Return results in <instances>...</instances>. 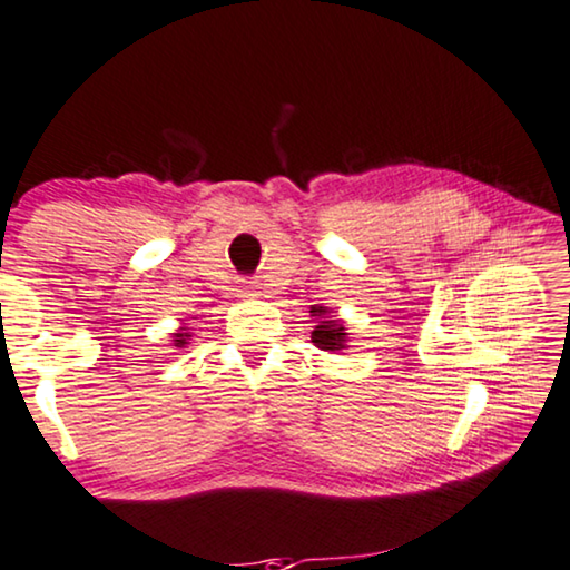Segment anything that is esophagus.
Returning a JSON list of instances; mask_svg holds the SVG:
<instances>
[{"label":"esophagus","instance_id":"34e87169","mask_svg":"<svg viewBox=\"0 0 570 570\" xmlns=\"http://www.w3.org/2000/svg\"><path fill=\"white\" fill-rule=\"evenodd\" d=\"M250 292H253V288H250ZM250 296H255V292H253V294H250Z\"/></svg>","mask_w":570,"mask_h":570}]
</instances>
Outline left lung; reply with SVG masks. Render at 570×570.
<instances>
[{
  "label": "left lung",
  "instance_id": "1",
  "mask_svg": "<svg viewBox=\"0 0 570 570\" xmlns=\"http://www.w3.org/2000/svg\"><path fill=\"white\" fill-rule=\"evenodd\" d=\"M312 312L325 315V307H312ZM346 335H348L346 327H343L338 320L323 317L315 331H312V343L323 351H341V348H346Z\"/></svg>",
  "mask_w": 570,
  "mask_h": 570
}]
</instances>
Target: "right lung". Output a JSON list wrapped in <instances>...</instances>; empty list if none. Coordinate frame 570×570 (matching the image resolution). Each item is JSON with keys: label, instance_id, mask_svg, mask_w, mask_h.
<instances>
[{"label": "right lung", "instance_id": "add662e5", "mask_svg": "<svg viewBox=\"0 0 570 570\" xmlns=\"http://www.w3.org/2000/svg\"><path fill=\"white\" fill-rule=\"evenodd\" d=\"M175 338H178V341H175V343H178V346H183V343H186V338H188V335H183V333H178V335H175Z\"/></svg>", "mask_w": 570, "mask_h": 570}]
</instances>
